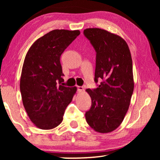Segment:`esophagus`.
<instances>
[{
    "instance_id": "34e87169",
    "label": "esophagus",
    "mask_w": 160,
    "mask_h": 160,
    "mask_svg": "<svg viewBox=\"0 0 160 160\" xmlns=\"http://www.w3.org/2000/svg\"><path fill=\"white\" fill-rule=\"evenodd\" d=\"M77 88H78V92H82L84 91V89H83L82 87L78 86Z\"/></svg>"
}]
</instances>
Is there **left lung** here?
Instances as JSON below:
<instances>
[{
	"label": "left lung",
	"mask_w": 160,
	"mask_h": 160,
	"mask_svg": "<svg viewBox=\"0 0 160 160\" xmlns=\"http://www.w3.org/2000/svg\"><path fill=\"white\" fill-rule=\"evenodd\" d=\"M84 34L97 52L94 81L102 80L94 90H86L92 106L85 118L94 131L107 133L121 125L131 103L134 89L131 51L122 37L105 29L88 28Z\"/></svg>",
	"instance_id": "obj_1"
}]
</instances>
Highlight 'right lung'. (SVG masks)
Listing matches in <instances>:
<instances>
[{
    "instance_id": "1",
    "label": "right lung",
    "mask_w": 160,
    "mask_h": 160,
    "mask_svg": "<svg viewBox=\"0 0 160 160\" xmlns=\"http://www.w3.org/2000/svg\"><path fill=\"white\" fill-rule=\"evenodd\" d=\"M80 34L79 30L54 29L29 48L23 63L20 92L25 111L37 128L49 130L63 121L77 88L64 87L61 54Z\"/></svg>"
}]
</instances>
